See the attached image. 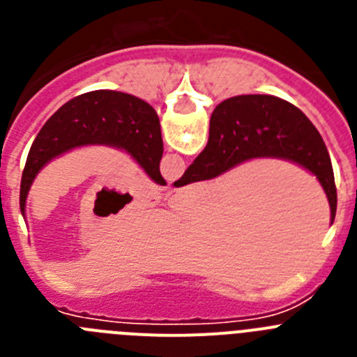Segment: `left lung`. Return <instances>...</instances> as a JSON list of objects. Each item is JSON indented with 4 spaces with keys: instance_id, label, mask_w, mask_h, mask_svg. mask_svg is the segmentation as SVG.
Wrapping results in <instances>:
<instances>
[{
    "instance_id": "left-lung-1",
    "label": "left lung",
    "mask_w": 357,
    "mask_h": 357,
    "mask_svg": "<svg viewBox=\"0 0 357 357\" xmlns=\"http://www.w3.org/2000/svg\"><path fill=\"white\" fill-rule=\"evenodd\" d=\"M91 144L127 151L151 181L166 185L159 169L160 123L153 107L119 91H91L64 103L37 134L21 178L19 206L23 216L37 173L66 151Z\"/></svg>"
}]
</instances>
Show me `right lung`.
Segmentation results:
<instances>
[{
	"instance_id": "obj_1",
	"label": "right lung",
	"mask_w": 357,
	"mask_h": 357,
	"mask_svg": "<svg viewBox=\"0 0 357 357\" xmlns=\"http://www.w3.org/2000/svg\"><path fill=\"white\" fill-rule=\"evenodd\" d=\"M284 159L313 173L336 216L333 164L321 135L293 103L270 94H241L214 109L209 141L175 188L211 181L250 159Z\"/></svg>"
}]
</instances>
